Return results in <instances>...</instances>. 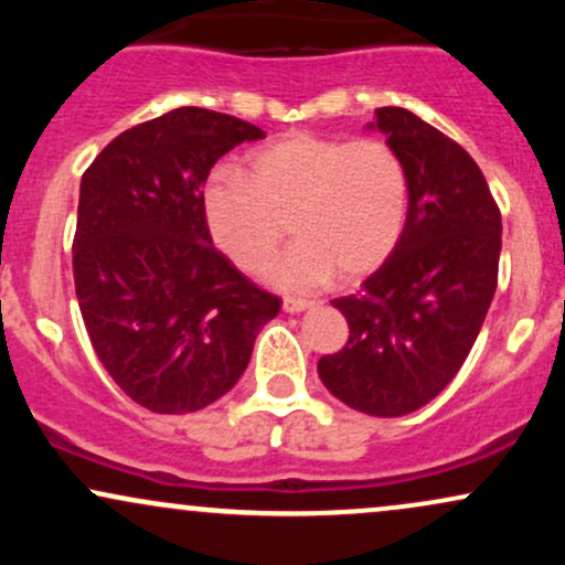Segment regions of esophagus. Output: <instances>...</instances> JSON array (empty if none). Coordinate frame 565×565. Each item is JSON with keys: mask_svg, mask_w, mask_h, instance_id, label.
<instances>
[{"mask_svg": "<svg viewBox=\"0 0 565 565\" xmlns=\"http://www.w3.org/2000/svg\"><path fill=\"white\" fill-rule=\"evenodd\" d=\"M316 302H310V300H297V297H287V300H284V310H287V313H302V310H308V308H313Z\"/></svg>", "mask_w": 565, "mask_h": 565, "instance_id": "34e87169", "label": "esophagus"}]
</instances>
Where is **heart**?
Wrapping results in <instances>:
<instances>
[{"instance_id": "obj_1", "label": "heart", "mask_w": 565, "mask_h": 565, "mask_svg": "<svg viewBox=\"0 0 565 565\" xmlns=\"http://www.w3.org/2000/svg\"><path fill=\"white\" fill-rule=\"evenodd\" d=\"M408 174L377 138L291 132L257 148L244 174L217 167L201 188L212 242L244 274H257L287 236L297 242L270 268L289 291L364 278L393 255L406 228Z\"/></svg>"}]
</instances>
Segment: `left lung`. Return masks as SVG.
<instances>
[{
	"instance_id": "8db88e82",
	"label": "left lung",
	"mask_w": 565,
	"mask_h": 565,
	"mask_svg": "<svg viewBox=\"0 0 565 565\" xmlns=\"http://www.w3.org/2000/svg\"><path fill=\"white\" fill-rule=\"evenodd\" d=\"M377 127L408 174L406 228L359 295L332 305L350 337L321 355L319 377L372 417L412 414L454 380L497 291L502 215L481 167L406 108H377Z\"/></svg>"
}]
</instances>
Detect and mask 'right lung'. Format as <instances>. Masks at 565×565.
Returning <instances> with one entry per match:
<instances>
[{"instance_id": "right-lung-1", "label": "right lung", "mask_w": 565, "mask_h": 565, "mask_svg": "<svg viewBox=\"0 0 565 565\" xmlns=\"http://www.w3.org/2000/svg\"><path fill=\"white\" fill-rule=\"evenodd\" d=\"M263 138L236 116L174 108L121 132L82 174L76 300L100 364L148 412L215 404L281 308L212 244L201 215L215 161Z\"/></svg>"}]
</instances>
